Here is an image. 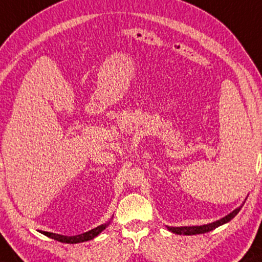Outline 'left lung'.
Here are the masks:
<instances>
[{
    "mask_svg": "<svg viewBox=\"0 0 262 262\" xmlns=\"http://www.w3.org/2000/svg\"><path fill=\"white\" fill-rule=\"evenodd\" d=\"M245 201H246V199H245ZM244 203H245V202H244ZM244 203L242 205H240L239 208H236V209H234L233 211H231L230 214L225 215L224 218L216 220V222L209 223V224L198 225V226H167V229H168L169 231H172V233H174L177 235H195V234L208 233V231L214 230V229L218 228V226L223 225V224H226L228 222H230V220L233 219L237 213H239L240 209H242Z\"/></svg>",
    "mask_w": 262,
    "mask_h": 262,
    "instance_id": "left-lung-1",
    "label": "left lung"
}]
</instances>
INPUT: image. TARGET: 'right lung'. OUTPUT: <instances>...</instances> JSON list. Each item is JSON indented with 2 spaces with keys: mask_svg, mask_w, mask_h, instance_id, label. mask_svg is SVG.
<instances>
[{
  "mask_svg": "<svg viewBox=\"0 0 262 262\" xmlns=\"http://www.w3.org/2000/svg\"><path fill=\"white\" fill-rule=\"evenodd\" d=\"M108 224H110V222H107V223H105V224H101V225L96 226V228H94V229H92V230L86 231V233H83V234H80V235H75V236H64V235L54 234V233H48V231H43V234L46 235V236L52 237V239L57 240V242H60V243L78 244V243L89 242V240H92V239H94V237H96L100 233H101V231H104L105 229L107 228Z\"/></svg>",
  "mask_w": 262,
  "mask_h": 262,
  "instance_id": "obj_1",
  "label": "right lung"
}]
</instances>
